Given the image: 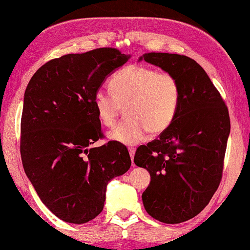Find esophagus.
<instances>
[{"instance_id":"obj_1","label":"esophagus","mask_w":250,"mask_h":250,"mask_svg":"<svg viewBox=\"0 0 250 250\" xmlns=\"http://www.w3.org/2000/svg\"><path fill=\"white\" fill-rule=\"evenodd\" d=\"M129 154H130V157H131V161L133 159V156H135V152H136V148L135 147H129ZM132 165L135 166V164L132 163Z\"/></svg>"}]
</instances>
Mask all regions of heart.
<instances>
[{
  "mask_svg": "<svg viewBox=\"0 0 250 250\" xmlns=\"http://www.w3.org/2000/svg\"><path fill=\"white\" fill-rule=\"evenodd\" d=\"M111 91L99 89L94 107L103 125L112 126L125 106L126 119L109 132V138L125 145L143 141L147 133H162L176 118L181 102L177 78L166 70L128 66L109 82Z\"/></svg>",
  "mask_w": 250,
  "mask_h": 250,
  "instance_id": "1",
  "label": "heart"
}]
</instances>
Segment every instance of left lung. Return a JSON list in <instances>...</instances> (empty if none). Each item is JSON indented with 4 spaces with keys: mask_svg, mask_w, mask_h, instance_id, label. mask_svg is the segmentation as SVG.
<instances>
[{
    "mask_svg": "<svg viewBox=\"0 0 250 250\" xmlns=\"http://www.w3.org/2000/svg\"><path fill=\"white\" fill-rule=\"evenodd\" d=\"M141 59L172 73L181 87L174 122L158 139L138 147L133 159L151 176L144 207L156 220L181 223L199 214L220 184L230 133L228 107L194 59L167 53Z\"/></svg>",
    "mask_w": 250,
    "mask_h": 250,
    "instance_id": "8db88e82",
    "label": "left lung"
}]
</instances>
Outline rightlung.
Segmentation results:
<instances>
[{
  "label": "right lung",
  "instance_id": "right-lung-1",
  "mask_svg": "<svg viewBox=\"0 0 250 250\" xmlns=\"http://www.w3.org/2000/svg\"><path fill=\"white\" fill-rule=\"evenodd\" d=\"M115 48L51 59L24 93L20 152L40 200L69 223H85L103 210L106 185L131 166L120 143L91 145L103 137L94 95L105 77L128 62Z\"/></svg>",
  "mask_w": 250,
  "mask_h": 250
}]
</instances>
